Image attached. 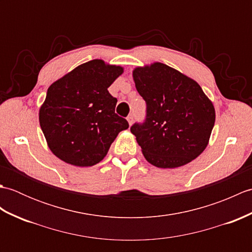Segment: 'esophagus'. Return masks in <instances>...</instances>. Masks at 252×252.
<instances>
[{
  "label": "esophagus",
  "instance_id": "esophagus-1",
  "mask_svg": "<svg viewBox=\"0 0 252 252\" xmlns=\"http://www.w3.org/2000/svg\"><path fill=\"white\" fill-rule=\"evenodd\" d=\"M126 120H127V122H129V125H130V126H132V123H133V115H132V114H130L129 116H127Z\"/></svg>",
  "mask_w": 252,
  "mask_h": 252
}]
</instances>
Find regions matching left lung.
Wrapping results in <instances>:
<instances>
[{"label": "left lung", "instance_id": "obj_1", "mask_svg": "<svg viewBox=\"0 0 252 252\" xmlns=\"http://www.w3.org/2000/svg\"><path fill=\"white\" fill-rule=\"evenodd\" d=\"M132 74L147 105L145 122L131 126L145 159L162 169L196 159L208 146L216 121L215 106L200 85L158 62L136 67Z\"/></svg>", "mask_w": 252, "mask_h": 252}]
</instances>
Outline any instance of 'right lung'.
Returning a JSON list of instances; mask_svg holds the SVG:
<instances>
[{
	"label": "right lung",
	"instance_id": "obj_1",
	"mask_svg": "<svg viewBox=\"0 0 252 252\" xmlns=\"http://www.w3.org/2000/svg\"><path fill=\"white\" fill-rule=\"evenodd\" d=\"M123 67L93 60L52 83L39 110L47 146L57 158L76 167H91L105 158L129 123L115 112L117 98L108 88Z\"/></svg>",
	"mask_w": 252,
	"mask_h": 252
}]
</instances>
